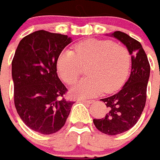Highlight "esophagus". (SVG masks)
Here are the masks:
<instances>
[{"label": "esophagus", "instance_id": "1", "mask_svg": "<svg viewBox=\"0 0 160 160\" xmlns=\"http://www.w3.org/2000/svg\"><path fill=\"white\" fill-rule=\"evenodd\" d=\"M80 101H82L84 103H88V104H92L93 100H88V99H80Z\"/></svg>", "mask_w": 160, "mask_h": 160}]
</instances>
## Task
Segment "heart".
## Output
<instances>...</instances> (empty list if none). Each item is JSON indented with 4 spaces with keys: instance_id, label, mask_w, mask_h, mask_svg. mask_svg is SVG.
Returning a JSON list of instances; mask_svg holds the SVG:
<instances>
[{
    "instance_id": "heart-1",
    "label": "heart",
    "mask_w": 160,
    "mask_h": 160,
    "mask_svg": "<svg viewBox=\"0 0 160 160\" xmlns=\"http://www.w3.org/2000/svg\"><path fill=\"white\" fill-rule=\"evenodd\" d=\"M88 63V77L72 88V93L81 98L118 90L129 72L131 55L127 48L111 41L87 40L74 45L73 52L66 48L59 54L57 72L65 83L72 85L80 76L81 66Z\"/></svg>"
}]
</instances>
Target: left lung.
Instances as JSON below:
<instances>
[{"label": "left lung", "instance_id": "obj_1", "mask_svg": "<svg viewBox=\"0 0 160 160\" xmlns=\"http://www.w3.org/2000/svg\"><path fill=\"white\" fill-rule=\"evenodd\" d=\"M110 36L127 47L132 59V70L120 91L100 99L108 107V112L102 119H93V124L105 134L117 135L131 129L141 116L146 105L150 64L138 41L120 31H115Z\"/></svg>", "mask_w": 160, "mask_h": 160}]
</instances>
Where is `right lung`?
Segmentation results:
<instances>
[{"mask_svg": "<svg viewBox=\"0 0 160 160\" xmlns=\"http://www.w3.org/2000/svg\"><path fill=\"white\" fill-rule=\"evenodd\" d=\"M71 37L39 30L20 41L12 61L14 106L26 126L41 134L63 127L73 102L57 74L56 61Z\"/></svg>", "mask_w": 160, "mask_h": 160, "instance_id": "obj_1", "label": "right lung"}]
</instances>
